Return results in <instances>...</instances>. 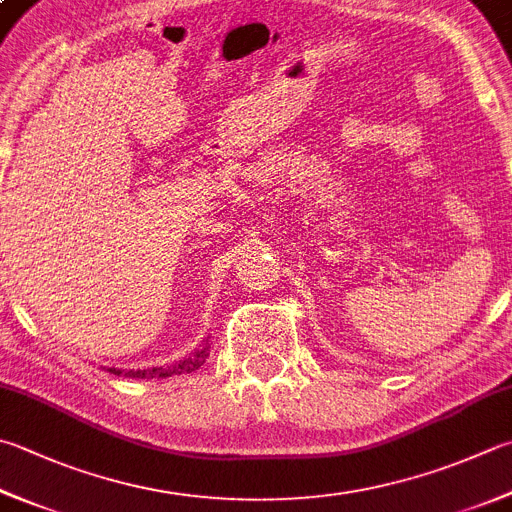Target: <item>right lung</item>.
<instances>
[{
  "mask_svg": "<svg viewBox=\"0 0 512 512\" xmlns=\"http://www.w3.org/2000/svg\"><path fill=\"white\" fill-rule=\"evenodd\" d=\"M209 356V336L207 339H202L198 350L191 352L185 359H180L171 365H160V368H147V370H120V368H106L111 374H124L129 376V379H167V376L173 374H189L198 370L202 363L207 361Z\"/></svg>",
  "mask_w": 512,
  "mask_h": 512,
  "instance_id": "1",
  "label": "right lung"
}]
</instances>
